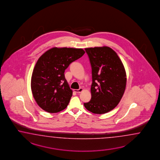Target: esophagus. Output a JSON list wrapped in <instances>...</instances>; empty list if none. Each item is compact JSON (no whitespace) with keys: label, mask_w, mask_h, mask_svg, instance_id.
I'll return each instance as SVG.
<instances>
[{"label":"esophagus","mask_w":160,"mask_h":160,"mask_svg":"<svg viewBox=\"0 0 160 160\" xmlns=\"http://www.w3.org/2000/svg\"><path fill=\"white\" fill-rule=\"evenodd\" d=\"M82 91H83V88H79V89H75V90H74V91L76 92H77V93H80V92H82Z\"/></svg>","instance_id":"esophagus-1"}]
</instances>
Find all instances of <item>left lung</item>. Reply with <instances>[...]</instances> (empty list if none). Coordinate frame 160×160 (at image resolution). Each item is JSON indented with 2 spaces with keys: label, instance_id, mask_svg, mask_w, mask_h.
<instances>
[{
  "label": "left lung",
  "instance_id": "left-lung-1",
  "mask_svg": "<svg viewBox=\"0 0 160 160\" xmlns=\"http://www.w3.org/2000/svg\"><path fill=\"white\" fill-rule=\"evenodd\" d=\"M92 68L91 100L85 108L96 114L112 111L122 99L126 86L125 69L115 51L107 46L87 48Z\"/></svg>",
  "mask_w": 160,
  "mask_h": 160
}]
</instances>
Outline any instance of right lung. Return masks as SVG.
Wrapping results in <instances>:
<instances>
[{"label":"right lung","instance_id":"right-lung-1","mask_svg":"<svg viewBox=\"0 0 160 160\" xmlns=\"http://www.w3.org/2000/svg\"><path fill=\"white\" fill-rule=\"evenodd\" d=\"M84 53L82 48L53 47L39 57L32 73L31 88L40 108L56 113L67 107L73 91L65 78V69Z\"/></svg>","mask_w":160,"mask_h":160}]
</instances>
